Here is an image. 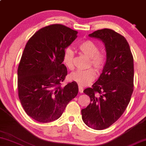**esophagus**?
<instances>
[{"mask_svg": "<svg viewBox=\"0 0 146 146\" xmlns=\"http://www.w3.org/2000/svg\"><path fill=\"white\" fill-rule=\"evenodd\" d=\"M78 91H79V92H80V93H83V91H84L83 87H81V86H79L78 87Z\"/></svg>", "mask_w": 146, "mask_h": 146, "instance_id": "34e87169", "label": "esophagus"}]
</instances>
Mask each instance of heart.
Segmentation results:
<instances>
[{"instance_id": "heart-1", "label": "heart", "mask_w": 146, "mask_h": 146, "mask_svg": "<svg viewBox=\"0 0 146 146\" xmlns=\"http://www.w3.org/2000/svg\"><path fill=\"white\" fill-rule=\"evenodd\" d=\"M78 50L82 54L89 57V66H92L98 73H100L105 68L107 61V54L100 51V47L91 40L82 42L77 46ZM73 52L70 48L66 49L63 54V62L70 70L73 67ZM96 72L94 69L89 68L85 70H77L71 73L70 78L76 82L81 86H85L94 80Z\"/></svg>"}]
</instances>
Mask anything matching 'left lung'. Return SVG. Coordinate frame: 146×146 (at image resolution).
<instances>
[{"label":"left lung","instance_id":"1","mask_svg":"<svg viewBox=\"0 0 146 146\" xmlns=\"http://www.w3.org/2000/svg\"><path fill=\"white\" fill-rule=\"evenodd\" d=\"M89 36L105 43L107 61L98 80L84 91L91 103L81 112L87 126L101 130L118 120L129 104L134 87L133 57L126 38L112 29H100Z\"/></svg>","mask_w":146,"mask_h":146}]
</instances>
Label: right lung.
<instances>
[{"instance_id":"obj_1","label":"right lung","mask_w":146,"mask_h":146,"mask_svg":"<svg viewBox=\"0 0 146 146\" xmlns=\"http://www.w3.org/2000/svg\"><path fill=\"white\" fill-rule=\"evenodd\" d=\"M77 34L64 25L52 24L39 29L26 44L18 68V93L23 109L34 120H56L78 94L74 82L61 86L68 74L63 54Z\"/></svg>"}]
</instances>
